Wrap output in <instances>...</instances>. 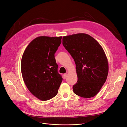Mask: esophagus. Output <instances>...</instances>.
I'll return each mask as SVG.
<instances>
[{
    "mask_svg": "<svg viewBox=\"0 0 127 127\" xmlns=\"http://www.w3.org/2000/svg\"><path fill=\"white\" fill-rule=\"evenodd\" d=\"M67 76V74L66 73V74H63V77H64V79H65L66 78Z\"/></svg>",
    "mask_w": 127,
    "mask_h": 127,
    "instance_id": "1",
    "label": "esophagus"
}]
</instances>
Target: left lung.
Listing matches in <instances>:
<instances>
[{"label": "left lung", "mask_w": 127, "mask_h": 127, "mask_svg": "<svg viewBox=\"0 0 127 127\" xmlns=\"http://www.w3.org/2000/svg\"><path fill=\"white\" fill-rule=\"evenodd\" d=\"M62 43L76 64L78 81L73 87L74 93L85 98L95 96L108 73V60L102 46L84 33L64 36Z\"/></svg>", "instance_id": "1"}]
</instances>
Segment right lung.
Instances as JSON below:
<instances>
[{"mask_svg":"<svg viewBox=\"0 0 127 127\" xmlns=\"http://www.w3.org/2000/svg\"><path fill=\"white\" fill-rule=\"evenodd\" d=\"M61 39V36L38 37L27 46L22 58L24 83L32 94L41 101L56 96L62 81L54 58Z\"/></svg>","mask_w":127,"mask_h":127,"instance_id":"right-lung-1","label":"right lung"}]
</instances>
